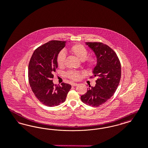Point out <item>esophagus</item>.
<instances>
[{"label":"esophagus","mask_w":148,"mask_h":148,"mask_svg":"<svg viewBox=\"0 0 148 148\" xmlns=\"http://www.w3.org/2000/svg\"><path fill=\"white\" fill-rule=\"evenodd\" d=\"M71 86H77L78 85V84L77 83H72L71 84Z\"/></svg>","instance_id":"obj_1"}]
</instances>
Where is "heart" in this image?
Returning <instances> with one entry per match:
<instances>
[{"instance_id": "1", "label": "heart", "mask_w": 148, "mask_h": 148, "mask_svg": "<svg viewBox=\"0 0 148 148\" xmlns=\"http://www.w3.org/2000/svg\"><path fill=\"white\" fill-rule=\"evenodd\" d=\"M69 52L79 60L84 62V64L88 68H92L96 64V57L95 55H88L86 48L80 44H76L70 47ZM66 55L63 52H60L57 56V63L60 68L64 66ZM66 76L73 81L78 80L81 77L80 73L75 71H69L66 73Z\"/></svg>"}]
</instances>
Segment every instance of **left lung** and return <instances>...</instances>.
<instances>
[{"instance_id": "8db88e82", "label": "left lung", "mask_w": 148, "mask_h": 148, "mask_svg": "<svg viewBox=\"0 0 148 148\" xmlns=\"http://www.w3.org/2000/svg\"><path fill=\"white\" fill-rule=\"evenodd\" d=\"M95 52L97 64L93 68V77H98L95 87L90 86L82 102L92 107H98L113 96L121 79V63L115 52L107 45L100 42H86Z\"/></svg>"}]
</instances>
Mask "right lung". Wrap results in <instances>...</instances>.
<instances>
[{
  "label": "right lung",
  "instance_id": "obj_1",
  "mask_svg": "<svg viewBox=\"0 0 148 148\" xmlns=\"http://www.w3.org/2000/svg\"><path fill=\"white\" fill-rule=\"evenodd\" d=\"M65 41L51 40L36 49L28 66V80L32 91L40 102L49 107L65 101L71 85H54L53 73L58 67L57 56L66 46Z\"/></svg>",
  "mask_w": 148,
  "mask_h": 148
}]
</instances>
